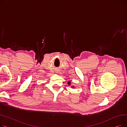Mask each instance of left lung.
Here are the masks:
<instances>
[{"label":"left lung","instance_id":"1","mask_svg":"<svg viewBox=\"0 0 127 127\" xmlns=\"http://www.w3.org/2000/svg\"><path fill=\"white\" fill-rule=\"evenodd\" d=\"M68 85H70V82H68Z\"/></svg>","mask_w":127,"mask_h":127}]
</instances>
